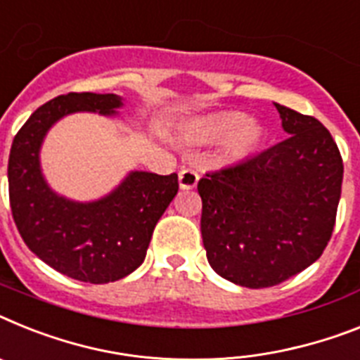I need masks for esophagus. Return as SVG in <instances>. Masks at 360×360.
Wrapping results in <instances>:
<instances>
[{"label":"esophagus","instance_id":"1","mask_svg":"<svg viewBox=\"0 0 360 360\" xmlns=\"http://www.w3.org/2000/svg\"><path fill=\"white\" fill-rule=\"evenodd\" d=\"M198 181H199V174L194 170V168H183V170L179 172L181 188H185V190L194 188V186L198 185Z\"/></svg>","mask_w":360,"mask_h":360}]
</instances>
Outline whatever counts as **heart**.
Returning a JSON list of instances; mask_svg holds the SVG:
<instances>
[{
    "label": "heart",
    "instance_id": "1",
    "mask_svg": "<svg viewBox=\"0 0 360 360\" xmlns=\"http://www.w3.org/2000/svg\"><path fill=\"white\" fill-rule=\"evenodd\" d=\"M201 134L208 141L226 139V146L234 155H247L252 152L264 137L259 122L252 119H241L240 113H221L207 119L201 126Z\"/></svg>",
    "mask_w": 360,
    "mask_h": 360
}]
</instances>
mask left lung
<instances>
[{
    "label": "left lung",
    "instance_id": "obj_1",
    "mask_svg": "<svg viewBox=\"0 0 360 360\" xmlns=\"http://www.w3.org/2000/svg\"><path fill=\"white\" fill-rule=\"evenodd\" d=\"M274 105L288 139L198 183L208 264L250 289L285 282L322 256L342 186V157L328 128Z\"/></svg>",
    "mask_w": 360,
    "mask_h": 360
}]
</instances>
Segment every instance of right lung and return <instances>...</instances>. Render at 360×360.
I'll list each match as a JSON object with an SVG mask.
<instances>
[{
  "instance_id": "1",
  "label": "right lung",
  "mask_w": 360,
  "mask_h": 360,
  "mask_svg": "<svg viewBox=\"0 0 360 360\" xmlns=\"http://www.w3.org/2000/svg\"><path fill=\"white\" fill-rule=\"evenodd\" d=\"M120 104L113 93L60 95L40 105L12 141L8 199L20 236L45 264L80 282L108 283L134 273L179 190L177 174L134 172L113 194L82 205L45 185L38 152L47 129L72 111L110 115Z\"/></svg>"
}]
</instances>
